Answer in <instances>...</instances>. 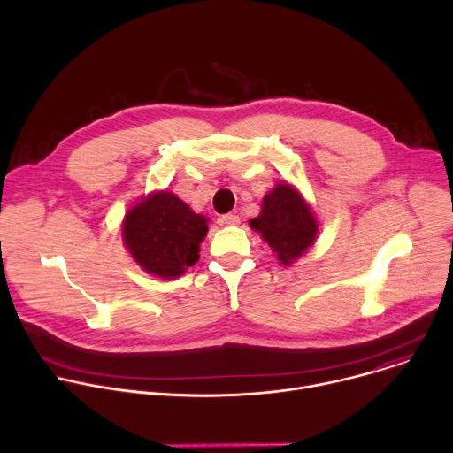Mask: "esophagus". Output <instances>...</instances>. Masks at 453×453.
<instances>
[{
	"mask_svg": "<svg viewBox=\"0 0 453 453\" xmlns=\"http://www.w3.org/2000/svg\"><path fill=\"white\" fill-rule=\"evenodd\" d=\"M219 222L224 224V226H238L240 224V217L234 215V213H227V215H222L219 219Z\"/></svg>",
	"mask_w": 453,
	"mask_h": 453,
	"instance_id": "obj_1",
	"label": "esophagus"
}]
</instances>
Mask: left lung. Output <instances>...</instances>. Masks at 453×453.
I'll use <instances>...</instances> for the list:
<instances>
[{
  "label": "left lung",
  "instance_id": "obj_1",
  "mask_svg": "<svg viewBox=\"0 0 453 453\" xmlns=\"http://www.w3.org/2000/svg\"><path fill=\"white\" fill-rule=\"evenodd\" d=\"M250 227L262 233L276 257L288 265L306 252L317 234V222L308 204L287 182L276 184L264 197L260 217L252 219Z\"/></svg>",
  "mask_w": 453,
  "mask_h": 453
}]
</instances>
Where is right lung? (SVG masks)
Masks as SVG:
<instances>
[{"label":"right lung","mask_w":453,"mask_h":453,"mask_svg":"<svg viewBox=\"0 0 453 453\" xmlns=\"http://www.w3.org/2000/svg\"><path fill=\"white\" fill-rule=\"evenodd\" d=\"M206 217L193 213L170 191L152 193L125 215L123 240L147 273L163 280L184 274L199 262Z\"/></svg>","instance_id":"add662e5"}]
</instances>
